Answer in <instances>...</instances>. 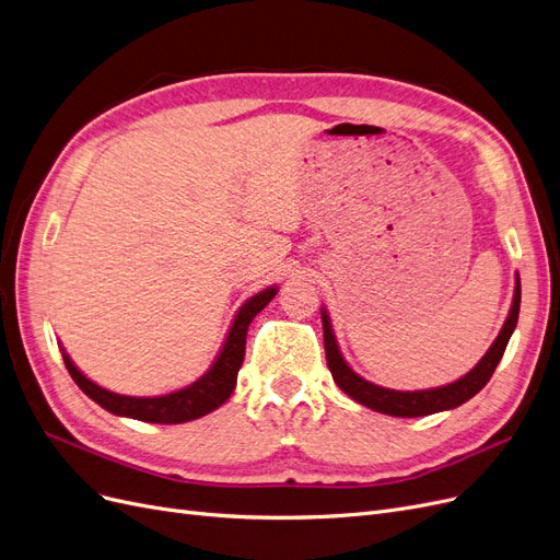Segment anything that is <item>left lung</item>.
I'll list each match as a JSON object with an SVG mask.
<instances>
[{
  "instance_id": "1",
  "label": "left lung",
  "mask_w": 560,
  "mask_h": 560,
  "mask_svg": "<svg viewBox=\"0 0 560 560\" xmlns=\"http://www.w3.org/2000/svg\"><path fill=\"white\" fill-rule=\"evenodd\" d=\"M518 306H521V281L516 277V288H514V300H512V310L508 320L500 330V335L495 337V341L491 345V349L486 351V355L475 365V370L467 372L465 376H460L458 382L448 384V386H440V388H430V390H390V388H382L372 382H365L363 376H358L349 365L347 360L341 358L337 339L332 335V326L330 318L326 314V310L320 312L323 318V341H326V358H328V368L332 372L335 384L345 390L349 398H353L355 402L365 405L374 411L388 413V417H402V419H411V417H428V413H438L444 409H454L463 402H467L470 398L489 384V378L493 376L500 358L508 349V341L516 328L518 320Z\"/></svg>"
}]
</instances>
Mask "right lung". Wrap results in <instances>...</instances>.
I'll return each mask as SVG.
<instances>
[{
  "mask_svg": "<svg viewBox=\"0 0 560 560\" xmlns=\"http://www.w3.org/2000/svg\"><path fill=\"white\" fill-rule=\"evenodd\" d=\"M275 295L277 285L265 288L258 295L246 300L237 316H234L225 345L211 370L190 386L174 390L170 395H160V398H130V395H118L90 382V378L83 376L79 368L71 363V358L67 353H62L65 365L88 398L95 400L106 411L116 413V417H128L147 423H186L192 419H200L205 413L219 409L232 395L234 384H237V372L244 363L246 330L250 326V320L265 310Z\"/></svg>",
  "mask_w": 560,
  "mask_h": 560,
  "instance_id": "right-lung-1",
  "label": "right lung"
}]
</instances>
